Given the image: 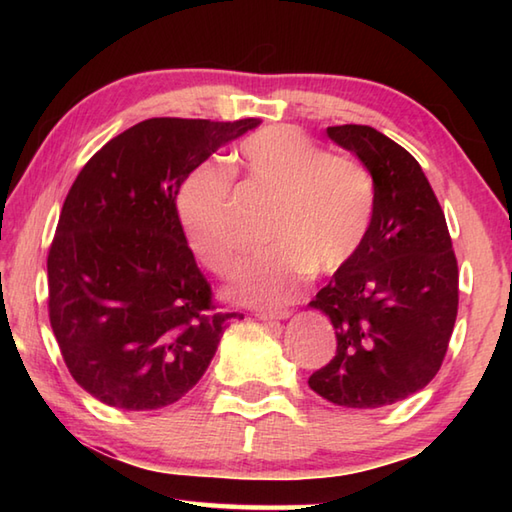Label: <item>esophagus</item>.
I'll return each instance as SVG.
<instances>
[{
	"label": "esophagus",
	"mask_w": 512,
	"mask_h": 512,
	"mask_svg": "<svg viewBox=\"0 0 512 512\" xmlns=\"http://www.w3.org/2000/svg\"><path fill=\"white\" fill-rule=\"evenodd\" d=\"M290 317V310H273V312H259L257 319L259 321H281V319H288Z\"/></svg>",
	"instance_id": "34e87169"
}]
</instances>
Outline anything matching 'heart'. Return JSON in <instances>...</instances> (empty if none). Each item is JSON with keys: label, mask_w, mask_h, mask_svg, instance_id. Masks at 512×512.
<instances>
[{"label": "heart", "mask_w": 512, "mask_h": 512, "mask_svg": "<svg viewBox=\"0 0 512 512\" xmlns=\"http://www.w3.org/2000/svg\"><path fill=\"white\" fill-rule=\"evenodd\" d=\"M237 160L277 202L268 231L275 248L248 268L239 297L275 306L292 297L310 270L334 275L354 262L376 213V182L363 162L328 154L290 125L248 136ZM178 215L195 259L215 275L233 277L246 244L233 220L231 171L215 160L195 167L180 187Z\"/></svg>", "instance_id": "1"}]
</instances>
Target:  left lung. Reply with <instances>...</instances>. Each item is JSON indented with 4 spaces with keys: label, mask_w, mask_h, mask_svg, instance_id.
<instances>
[{
    "label": "left lung",
    "mask_w": 512,
    "mask_h": 512,
    "mask_svg": "<svg viewBox=\"0 0 512 512\" xmlns=\"http://www.w3.org/2000/svg\"><path fill=\"white\" fill-rule=\"evenodd\" d=\"M376 182L361 253L310 301L334 325L336 354L308 385L341 407L376 409L438 374L458 317V259L444 211L418 160L369 125L328 127Z\"/></svg>",
    "instance_id": "8db88e82"
}]
</instances>
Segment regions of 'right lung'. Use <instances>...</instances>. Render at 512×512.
Returning a JSON list of instances; mask_svg holds the SVG:
<instances>
[{"instance_id":"1","label":"right lung","mask_w":512,"mask_h":512,"mask_svg":"<svg viewBox=\"0 0 512 512\" xmlns=\"http://www.w3.org/2000/svg\"><path fill=\"white\" fill-rule=\"evenodd\" d=\"M259 118H149L85 162L48 253V314L72 378L105 405L160 409L209 367L239 312L213 303L176 198L189 173Z\"/></svg>"}]
</instances>
